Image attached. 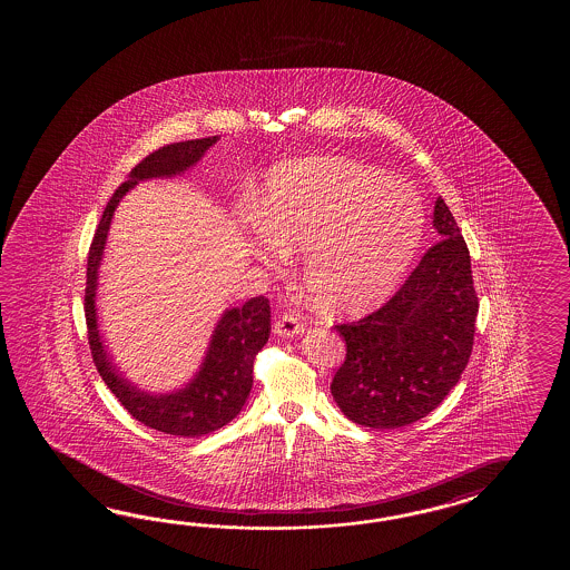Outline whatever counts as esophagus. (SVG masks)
Returning a JSON list of instances; mask_svg holds the SVG:
<instances>
[{
    "label": "esophagus",
    "instance_id": "esophagus-1",
    "mask_svg": "<svg viewBox=\"0 0 570 570\" xmlns=\"http://www.w3.org/2000/svg\"><path fill=\"white\" fill-rule=\"evenodd\" d=\"M305 326L302 324V320L295 314H283L279 320L275 322V334L281 338H293V336H299L303 334Z\"/></svg>",
    "mask_w": 570,
    "mask_h": 570
}]
</instances>
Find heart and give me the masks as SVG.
Wrapping results in <instances>:
<instances>
[{"label": "heart", "instance_id": "1", "mask_svg": "<svg viewBox=\"0 0 570 570\" xmlns=\"http://www.w3.org/2000/svg\"><path fill=\"white\" fill-rule=\"evenodd\" d=\"M424 230L415 189L346 158L277 165L248 222L253 248L268 265H279L283 249L303 253V287L332 314L385 302L412 267Z\"/></svg>", "mask_w": 570, "mask_h": 570}]
</instances>
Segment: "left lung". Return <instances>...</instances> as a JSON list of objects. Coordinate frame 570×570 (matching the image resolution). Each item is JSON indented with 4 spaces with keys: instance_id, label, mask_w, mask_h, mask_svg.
I'll return each instance as SVG.
<instances>
[{
    "instance_id": "obj_1",
    "label": "left lung",
    "mask_w": 570,
    "mask_h": 570,
    "mask_svg": "<svg viewBox=\"0 0 570 570\" xmlns=\"http://www.w3.org/2000/svg\"><path fill=\"white\" fill-rule=\"evenodd\" d=\"M438 240L381 309L336 332L346 358L332 395L354 424L393 430L436 410L471 358L479 299L471 255L442 197Z\"/></svg>"
}]
</instances>
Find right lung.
I'll return each instance as SVG.
<instances>
[{"instance_id":"add662e5","label":"right lung","mask_w":570,"mask_h":570,"mask_svg":"<svg viewBox=\"0 0 570 570\" xmlns=\"http://www.w3.org/2000/svg\"><path fill=\"white\" fill-rule=\"evenodd\" d=\"M218 140L219 136H209L163 146L138 163L130 170L128 181L121 183L111 195L99 219L87 261V336L97 371L132 417L173 436H204L228 424L240 413L253 389L255 356L267 344L271 334L268 299L258 295L240 307L226 309L212 332L206 356L194 379L169 393H150L136 387L121 375L104 344L96 305L99 265L104 261L111 218L121 197L140 181L169 179L191 169Z\"/></svg>"}]
</instances>
